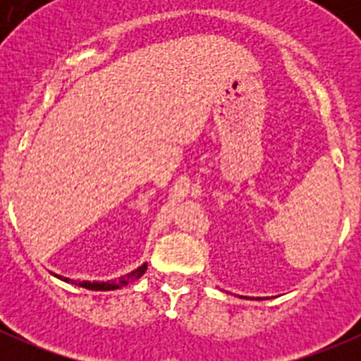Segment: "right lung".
<instances>
[{
	"mask_svg": "<svg viewBox=\"0 0 361 361\" xmlns=\"http://www.w3.org/2000/svg\"><path fill=\"white\" fill-rule=\"evenodd\" d=\"M147 267H148V264H143V265H140V267L136 269V271H133V272H129V274H126V276H122V278H118L116 279V281H82V283H76V285L78 286H82V288H87V290H99V292H106V290H118V288H122V286H127L129 285L130 281H134V279H137V278H141V276L145 274V271H147ZM56 276V278H59V279H63V281H66V283H69V278H64V276H59V274H54Z\"/></svg>",
	"mask_w": 361,
	"mask_h": 361,
	"instance_id": "add662e5",
	"label": "right lung"
}]
</instances>
